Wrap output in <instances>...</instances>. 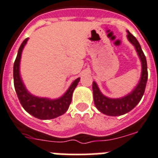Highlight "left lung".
I'll use <instances>...</instances> for the list:
<instances>
[{
  "label": "left lung",
  "mask_w": 158,
  "mask_h": 158,
  "mask_svg": "<svg viewBox=\"0 0 158 158\" xmlns=\"http://www.w3.org/2000/svg\"><path fill=\"white\" fill-rule=\"evenodd\" d=\"M127 38L130 43L134 46L135 50L141 62V74L140 80L130 93L120 98H109L106 96L100 91L97 83L95 81L92 83L94 103L95 107L99 112L107 116H121L130 112L140 101L146 87V83L148 80L146 59L138 41L128 30H127Z\"/></svg>",
  "instance_id": "left-lung-1"
}]
</instances>
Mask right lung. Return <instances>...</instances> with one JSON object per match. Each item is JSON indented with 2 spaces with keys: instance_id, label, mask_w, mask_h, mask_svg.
I'll return each instance as SVG.
<instances>
[{
  "instance_id": "add662e5",
  "label": "right lung",
  "mask_w": 158,
  "mask_h": 158,
  "mask_svg": "<svg viewBox=\"0 0 158 158\" xmlns=\"http://www.w3.org/2000/svg\"><path fill=\"white\" fill-rule=\"evenodd\" d=\"M29 38H26L22 43L18 50V55L14 64V82L16 93L18 95L20 103L28 113L40 120H50L54 119L68 110L71 103L72 94L75 89L80 78L73 81L67 91L62 96L57 99H50L46 97H39L32 95L26 89L23 80L20 74V63L22 58V50L27 43Z\"/></svg>"
}]
</instances>
